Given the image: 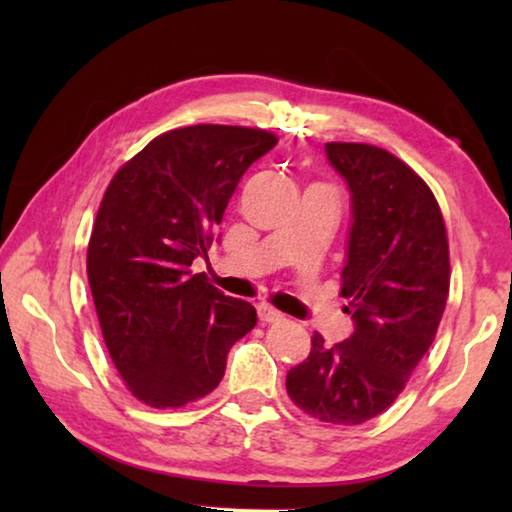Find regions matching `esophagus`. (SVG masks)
Returning a JSON list of instances; mask_svg holds the SVG:
<instances>
[{
    "label": "esophagus",
    "mask_w": 512,
    "mask_h": 512,
    "mask_svg": "<svg viewBox=\"0 0 512 512\" xmlns=\"http://www.w3.org/2000/svg\"><path fill=\"white\" fill-rule=\"evenodd\" d=\"M257 316H259V320H262V323H282L284 320V314H280V311L277 309H273L271 305H257Z\"/></svg>",
    "instance_id": "esophagus-1"
}]
</instances>
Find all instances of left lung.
<instances>
[{
    "label": "left lung",
    "mask_w": 512,
    "mask_h": 512,
    "mask_svg": "<svg viewBox=\"0 0 512 512\" xmlns=\"http://www.w3.org/2000/svg\"><path fill=\"white\" fill-rule=\"evenodd\" d=\"M325 153L352 201L341 296L354 332L332 348L311 336L287 393L311 418L361 424L397 400L436 339L449 293L447 230L427 183L393 153L354 142H329Z\"/></svg>",
    "instance_id": "1"
}]
</instances>
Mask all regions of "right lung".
<instances>
[{
  "mask_svg": "<svg viewBox=\"0 0 512 512\" xmlns=\"http://www.w3.org/2000/svg\"><path fill=\"white\" fill-rule=\"evenodd\" d=\"M275 144L259 128H176L110 180L88 280L110 359L144 404L176 409L212 393L230 348L257 325L250 302L223 296L189 266L207 255L241 176Z\"/></svg>",
  "mask_w": 512,
  "mask_h": 512,
  "instance_id": "1",
  "label": "right lung"
}]
</instances>
